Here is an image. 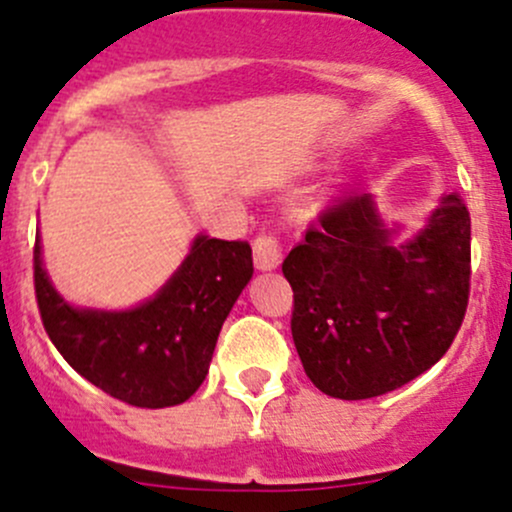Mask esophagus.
I'll return each instance as SVG.
<instances>
[{
    "label": "esophagus",
    "instance_id": "esophagus-1",
    "mask_svg": "<svg viewBox=\"0 0 512 512\" xmlns=\"http://www.w3.org/2000/svg\"><path fill=\"white\" fill-rule=\"evenodd\" d=\"M257 270H275L282 262V240L277 232H260L252 242Z\"/></svg>",
    "mask_w": 512,
    "mask_h": 512
}]
</instances>
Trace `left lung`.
I'll use <instances>...</instances> for the list:
<instances>
[{"label":"left lung","instance_id":"8db88e82","mask_svg":"<svg viewBox=\"0 0 512 512\" xmlns=\"http://www.w3.org/2000/svg\"><path fill=\"white\" fill-rule=\"evenodd\" d=\"M304 371L334 399H371L431 369L456 339L471 294V215L446 195L406 245H391L371 195L322 210L282 262Z\"/></svg>","mask_w":512,"mask_h":512}]
</instances>
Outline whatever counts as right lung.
<instances>
[{
    "label": "right lung",
    "mask_w": 512,
    "mask_h": 512,
    "mask_svg": "<svg viewBox=\"0 0 512 512\" xmlns=\"http://www.w3.org/2000/svg\"><path fill=\"white\" fill-rule=\"evenodd\" d=\"M252 277L245 240L195 237L193 250L151 302L128 312L74 309L56 294L34 245V292L59 354L84 379L141 409L183 404L208 374L218 334Z\"/></svg>",
    "instance_id": "add662e5"
}]
</instances>
